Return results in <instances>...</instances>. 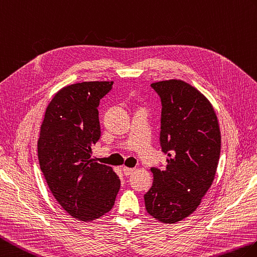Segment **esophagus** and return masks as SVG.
Masks as SVG:
<instances>
[{"mask_svg":"<svg viewBox=\"0 0 257 257\" xmlns=\"http://www.w3.org/2000/svg\"><path fill=\"white\" fill-rule=\"evenodd\" d=\"M122 170H123V173H124L125 176H130L131 174H132V173L134 172L135 169H134V168H130V167H125V166H124V167L122 168Z\"/></svg>","mask_w":257,"mask_h":257,"instance_id":"obj_1","label":"esophagus"}]
</instances>
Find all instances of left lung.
<instances>
[{
	"instance_id": "8db88e82",
	"label": "left lung",
	"mask_w": 257,
	"mask_h": 257,
	"mask_svg": "<svg viewBox=\"0 0 257 257\" xmlns=\"http://www.w3.org/2000/svg\"><path fill=\"white\" fill-rule=\"evenodd\" d=\"M161 96V146L164 169L153 167V186L144 195L147 212L176 223L195 211L214 179L221 151L219 122L212 104L182 80L151 84Z\"/></svg>"
}]
</instances>
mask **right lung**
Instances as JSON below:
<instances>
[{"label":"right lung","instance_id":"1","mask_svg":"<svg viewBox=\"0 0 257 257\" xmlns=\"http://www.w3.org/2000/svg\"><path fill=\"white\" fill-rule=\"evenodd\" d=\"M112 84L85 81L59 90L45 112L37 143L51 193L62 209L84 222L109 212L121 186L112 167L91 158L101 136L99 103Z\"/></svg>","mask_w":257,"mask_h":257}]
</instances>
